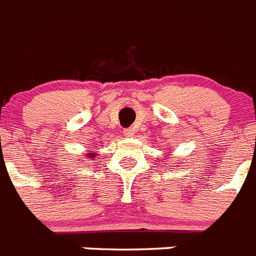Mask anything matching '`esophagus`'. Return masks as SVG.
Instances as JSON below:
<instances>
[{"mask_svg":"<svg viewBox=\"0 0 256 256\" xmlns=\"http://www.w3.org/2000/svg\"><path fill=\"white\" fill-rule=\"evenodd\" d=\"M123 133L126 137H133V136H134V130H133L132 128H126V130H123Z\"/></svg>","mask_w":256,"mask_h":256,"instance_id":"obj_1","label":"esophagus"}]
</instances>
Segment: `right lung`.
<instances>
[{
    "instance_id": "1",
    "label": "right lung",
    "mask_w": 256,
    "mask_h": 256,
    "mask_svg": "<svg viewBox=\"0 0 256 256\" xmlns=\"http://www.w3.org/2000/svg\"><path fill=\"white\" fill-rule=\"evenodd\" d=\"M91 155H92V154H91Z\"/></svg>"
}]
</instances>
